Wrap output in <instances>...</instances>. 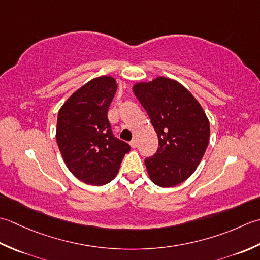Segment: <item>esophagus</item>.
I'll return each mask as SVG.
<instances>
[{
  "label": "esophagus",
  "mask_w": 260,
  "mask_h": 260,
  "mask_svg": "<svg viewBox=\"0 0 260 260\" xmlns=\"http://www.w3.org/2000/svg\"><path fill=\"white\" fill-rule=\"evenodd\" d=\"M130 146H131L132 148H136V147H137V140H136V139L131 140V142H130Z\"/></svg>",
  "instance_id": "obj_1"
}]
</instances>
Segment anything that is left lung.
Instances as JSON below:
<instances>
[{
    "label": "left lung",
    "mask_w": 260,
    "mask_h": 260,
    "mask_svg": "<svg viewBox=\"0 0 260 260\" xmlns=\"http://www.w3.org/2000/svg\"><path fill=\"white\" fill-rule=\"evenodd\" d=\"M134 93L149 115L158 136V150L145 165L153 184L173 187L192 175L210 139V122L192 93L164 76L139 82Z\"/></svg>",
    "instance_id": "left-lung-1"
}]
</instances>
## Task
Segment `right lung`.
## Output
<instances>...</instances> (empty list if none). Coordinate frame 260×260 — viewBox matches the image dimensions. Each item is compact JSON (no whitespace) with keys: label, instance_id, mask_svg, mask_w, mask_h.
I'll return each mask as SVG.
<instances>
[{"label":"right lung","instance_id":"add662e5","mask_svg":"<svg viewBox=\"0 0 260 260\" xmlns=\"http://www.w3.org/2000/svg\"><path fill=\"white\" fill-rule=\"evenodd\" d=\"M118 88L112 76H100L74 92L57 118L56 140L62 159L79 181L101 186L119 172L130 146L115 138L108 110Z\"/></svg>","mask_w":260,"mask_h":260}]
</instances>
